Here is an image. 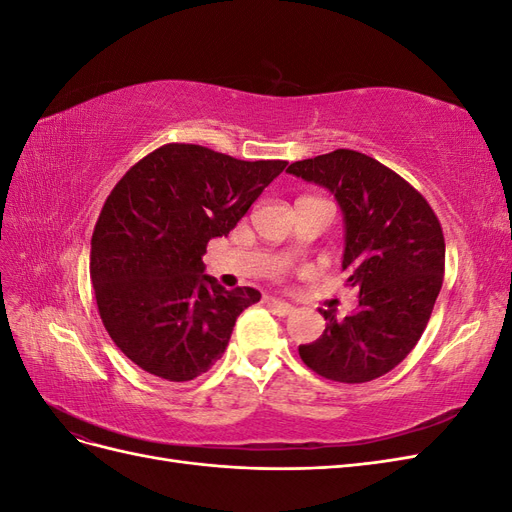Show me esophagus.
Wrapping results in <instances>:
<instances>
[{"instance_id":"1","label":"esophagus","mask_w":512,"mask_h":512,"mask_svg":"<svg viewBox=\"0 0 512 512\" xmlns=\"http://www.w3.org/2000/svg\"><path fill=\"white\" fill-rule=\"evenodd\" d=\"M269 303V307H271V312L273 314H277V316H290L292 312H294V307L290 305V303H286V301H282V299H269L267 301Z\"/></svg>"}]
</instances>
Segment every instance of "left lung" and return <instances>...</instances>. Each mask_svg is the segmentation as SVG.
Masks as SVG:
<instances>
[{"label":"left lung","mask_w":512,"mask_h":512,"mask_svg":"<svg viewBox=\"0 0 512 512\" xmlns=\"http://www.w3.org/2000/svg\"><path fill=\"white\" fill-rule=\"evenodd\" d=\"M290 175L331 190L344 211L346 286L359 309L327 320L316 342L299 346L318 376L361 384L399 365L421 339L444 280V235L425 196L365 153L335 149L294 162Z\"/></svg>","instance_id":"8db88e82"}]
</instances>
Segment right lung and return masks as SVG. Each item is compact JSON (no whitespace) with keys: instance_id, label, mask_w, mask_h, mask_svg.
Wrapping results in <instances>:
<instances>
[{"instance_id":"right-lung-1","label":"right lung","mask_w":512,"mask_h":512,"mask_svg":"<svg viewBox=\"0 0 512 512\" xmlns=\"http://www.w3.org/2000/svg\"><path fill=\"white\" fill-rule=\"evenodd\" d=\"M288 162H245L168 143L138 160L104 200L89 275L104 329L147 374L188 382L224 354L256 288H222L203 254L228 235Z\"/></svg>"}]
</instances>
